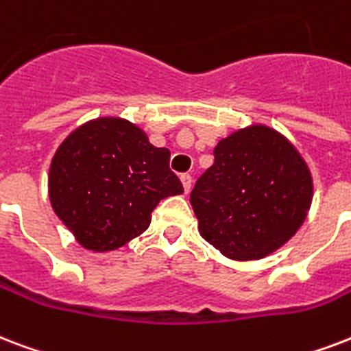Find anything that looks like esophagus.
Instances as JSON below:
<instances>
[{"label": "esophagus", "mask_w": 351, "mask_h": 351, "mask_svg": "<svg viewBox=\"0 0 351 351\" xmlns=\"http://www.w3.org/2000/svg\"><path fill=\"white\" fill-rule=\"evenodd\" d=\"M180 180H182V186H184V191H189L191 189V175H187V173H184V175H180Z\"/></svg>", "instance_id": "1"}]
</instances>
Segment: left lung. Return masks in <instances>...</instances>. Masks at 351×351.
I'll use <instances>...</instances> for the list:
<instances>
[{"label": "left lung", "instance_id": "8db88e82", "mask_svg": "<svg viewBox=\"0 0 351 351\" xmlns=\"http://www.w3.org/2000/svg\"><path fill=\"white\" fill-rule=\"evenodd\" d=\"M213 156L189 197L200 235L235 261L261 259L285 245L313 199L300 152L276 130L254 125L219 141Z\"/></svg>", "mask_w": 351, "mask_h": 351}]
</instances>
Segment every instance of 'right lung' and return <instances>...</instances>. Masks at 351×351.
<instances>
[{"label": "right lung", "mask_w": 351, "mask_h": 351, "mask_svg": "<svg viewBox=\"0 0 351 351\" xmlns=\"http://www.w3.org/2000/svg\"><path fill=\"white\" fill-rule=\"evenodd\" d=\"M169 158L127 119L84 123L53 156L51 206L79 245L116 250L149 228L160 200L184 193Z\"/></svg>", "instance_id": "add662e5"}]
</instances>
